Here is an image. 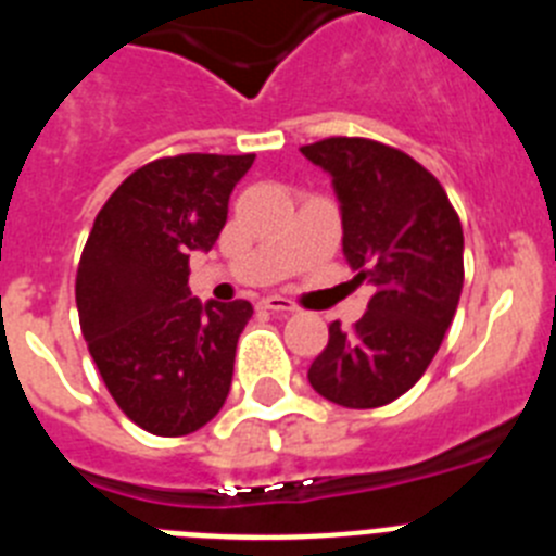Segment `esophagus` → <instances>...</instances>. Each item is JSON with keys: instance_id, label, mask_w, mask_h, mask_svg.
<instances>
[{"instance_id": "1", "label": "esophagus", "mask_w": 556, "mask_h": 556, "mask_svg": "<svg viewBox=\"0 0 556 556\" xmlns=\"http://www.w3.org/2000/svg\"><path fill=\"white\" fill-rule=\"evenodd\" d=\"M258 306L267 308V312H273V314H292L294 308H298L292 301L281 298V294H269V298H264V301L258 303Z\"/></svg>"}]
</instances>
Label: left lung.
Returning <instances> with one entry per match:
<instances>
[{
    "label": "left lung",
    "instance_id": "obj_1",
    "mask_svg": "<svg viewBox=\"0 0 556 556\" xmlns=\"http://www.w3.org/2000/svg\"><path fill=\"white\" fill-rule=\"evenodd\" d=\"M301 152L331 175L353 281L376 289L353 331L328 326L308 384L348 409H376L417 384L454 320L462 223L440 180L406 152L348 136Z\"/></svg>",
    "mask_w": 556,
    "mask_h": 556
}]
</instances>
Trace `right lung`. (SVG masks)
<instances>
[{
	"label": "right lung",
	"mask_w": 556,
	"mask_h": 556,
	"mask_svg": "<svg viewBox=\"0 0 556 556\" xmlns=\"http://www.w3.org/2000/svg\"><path fill=\"white\" fill-rule=\"evenodd\" d=\"M253 161L189 152L141 166L108 198L83 248V337L113 401L150 434L198 431L230 392L253 306L191 298L189 255L214 248Z\"/></svg>",
	"instance_id": "right-lung-1"
}]
</instances>
